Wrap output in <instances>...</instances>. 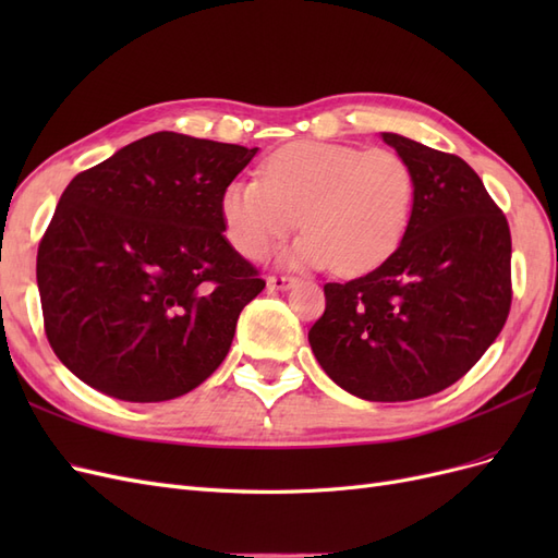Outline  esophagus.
Segmentation results:
<instances>
[{
	"label": "esophagus",
	"mask_w": 558,
	"mask_h": 558,
	"mask_svg": "<svg viewBox=\"0 0 558 558\" xmlns=\"http://www.w3.org/2000/svg\"><path fill=\"white\" fill-rule=\"evenodd\" d=\"M291 286H295V277H286V275L267 277V291H289Z\"/></svg>",
	"instance_id": "1"
}]
</instances>
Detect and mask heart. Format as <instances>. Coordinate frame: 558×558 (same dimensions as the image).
I'll list each match as a JSON object with an SVG mask.
<instances>
[{
    "instance_id": "1",
    "label": "heart",
    "mask_w": 558,
    "mask_h": 558,
    "mask_svg": "<svg viewBox=\"0 0 558 558\" xmlns=\"http://www.w3.org/2000/svg\"><path fill=\"white\" fill-rule=\"evenodd\" d=\"M414 197V172L396 150L295 142L263 162L260 181H232L218 207L228 242L246 258H263L302 218L293 263L363 275L400 246Z\"/></svg>"
}]
</instances>
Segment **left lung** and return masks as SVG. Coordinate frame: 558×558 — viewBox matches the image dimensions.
Segmentation results:
<instances>
[{
	"label": "left lung",
	"mask_w": 558,
	"mask_h": 558,
	"mask_svg": "<svg viewBox=\"0 0 558 558\" xmlns=\"http://www.w3.org/2000/svg\"><path fill=\"white\" fill-rule=\"evenodd\" d=\"M381 137L416 179L410 228L373 272L324 286L326 312L310 344L344 391L402 402L445 391L494 344L512 305V238L465 160Z\"/></svg>",
	"instance_id": "1"
}]
</instances>
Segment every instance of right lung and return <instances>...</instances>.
I'll use <instances>...</instances> for the list:
<instances>
[{
    "instance_id": "add662e5",
    "label": "right lung",
    "mask_w": 558,
    "mask_h": 558,
    "mask_svg": "<svg viewBox=\"0 0 558 558\" xmlns=\"http://www.w3.org/2000/svg\"><path fill=\"white\" fill-rule=\"evenodd\" d=\"M256 150L156 132L66 185L37 283L48 344L81 381L162 402L223 363L240 312L265 289L218 207Z\"/></svg>"
}]
</instances>
